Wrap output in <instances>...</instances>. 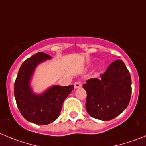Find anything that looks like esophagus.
Instances as JSON below:
<instances>
[{
	"mask_svg": "<svg viewBox=\"0 0 146 146\" xmlns=\"http://www.w3.org/2000/svg\"><path fill=\"white\" fill-rule=\"evenodd\" d=\"M81 87V81H76L74 83V88H78Z\"/></svg>",
	"mask_w": 146,
	"mask_h": 146,
	"instance_id": "obj_1",
	"label": "esophagus"
}]
</instances>
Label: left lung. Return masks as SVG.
Listing matches in <instances>:
<instances>
[{
    "mask_svg": "<svg viewBox=\"0 0 146 146\" xmlns=\"http://www.w3.org/2000/svg\"><path fill=\"white\" fill-rule=\"evenodd\" d=\"M87 93L86 109L90 116L108 121L121 114L130 101L132 81L121 60L111 62L101 78H91L83 85Z\"/></svg>",
    "mask_w": 146,
    "mask_h": 146,
    "instance_id": "1",
    "label": "left lung"
}]
</instances>
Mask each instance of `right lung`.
Masks as SVG:
<instances>
[{
	"instance_id": "add662e5",
	"label": "right lung",
	"mask_w": 146,
	"mask_h": 146,
	"mask_svg": "<svg viewBox=\"0 0 146 146\" xmlns=\"http://www.w3.org/2000/svg\"><path fill=\"white\" fill-rule=\"evenodd\" d=\"M51 58L44 52H38L26 60L20 67L14 84V96L21 115L29 122L47 125L59 117L63 102L73 86H54L41 95H35L29 81L38 64Z\"/></svg>"
}]
</instances>
